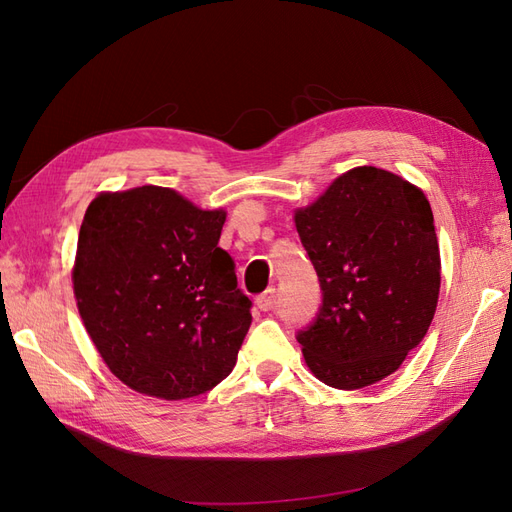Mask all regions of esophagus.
<instances>
[{
	"mask_svg": "<svg viewBox=\"0 0 512 512\" xmlns=\"http://www.w3.org/2000/svg\"><path fill=\"white\" fill-rule=\"evenodd\" d=\"M273 303H275V288H267L265 292L258 294L256 305H258V309H262V312H269Z\"/></svg>",
	"mask_w": 512,
	"mask_h": 512,
	"instance_id": "1",
	"label": "esophagus"
}]
</instances>
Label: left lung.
Returning a JSON list of instances; mask_svg holds the SVG:
<instances>
[{"label": "left lung", "instance_id": "obj_1", "mask_svg": "<svg viewBox=\"0 0 512 512\" xmlns=\"http://www.w3.org/2000/svg\"><path fill=\"white\" fill-rule=\"evenodd\" d=\"M322 303L297 333L307 367L333 389L374 384L423 342L440 292V247L425 194L376 166L331 183L294 213Z\"/></svg>", "mask_w": 512, "mask_h": 512}]
</instances>
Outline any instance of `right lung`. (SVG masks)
<instances>
[{
	"label": "right lung",
	"instance_id": "1",
	"mask_svg": "<svg viewBox=\"0 0 512 512\" xmlns=\"http://www.w3.org/2000/svg\"><path fill=\"white\" fill-rule=\"evenodd\" d=\"M224 211L143 185L91 200L72 271L85 329L130 389L188 399L237 363L252 301L218 245Z\"/></svg>",
	"mask_w": 512,
	"mask_h": 512
}]
</instances>
